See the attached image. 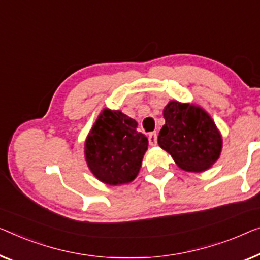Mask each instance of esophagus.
<instances>
[{
  "instance_id": "34e87169",
  "label": "esophagus",
  "mask_w": 260,
  "mask_h": 260,
  "mask_svg": "<svg viewBox=\"0 0 260 260\" xmlns=\"http://www.w3.org/2000/svg\"><path fill=\"white\" fill-rule=\"evenodd\" d=\"M148 141H149V145L150 146H156V143H157V134H156V132H153V133L149 134Z\"/></svg>"
}]
</instances>
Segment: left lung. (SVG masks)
<instances>
[{
	"instance_id": "obj_1",
	"label": "left lung",
	"mask_w": 260,
	"mask_h": 260,
	"mask_svg": "<svg viewBox=\"0 0 260 260\" xmlns=\"http://www.w3.org/2000/svg\"><path fill=\"white\" fill-rule=\"evenodd\" d=\"M166 123L157 143L185 172L201 173L218 160L223 138L209 113L190 103L170 100L164 108Z\"/></svg>"
}]
</instances>
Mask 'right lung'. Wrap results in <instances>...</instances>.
Listing matches in <instances>:
<instances>
[{
	"label": "right lung",
	"mask_w": 260,
	"mask_h": 260,
	"mask_svg": "<svg viewBox=\"0 0 260 260\" xmlns=\"http://www.w3.org/2000/svg\"><path fill=\"white\" fill-rule=\"evenodd\" d=\"M137 128L138 122L121 111L100 112L84 145L85 160L95 179L121 185L138 176L148 139Z\"/></svg>",
	"instance_id": "obj_1"
}]
</instances>
